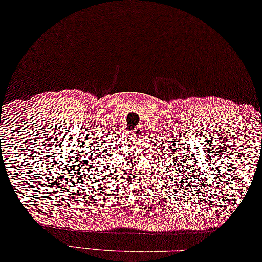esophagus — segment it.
Masks as SVG:
<instances>
[{
    "label": "esophagus",
    "mask_w": 262,
    "mask_h": 262,
    "mask_svg": "<svg viewBox=\"0 0 262 262\" xmlns=\"http://www.w3.org/2000/svg\"><path fill=\"white\" fill-rule=\"evenodd\" d=\"M143 135H144V130H143V128H140V127H136L135 130L131 132V136L135 137V138H137V139L141 138Z\"/></svg>",
    "instance_id": "esophagus-1"
}]
</instances>
